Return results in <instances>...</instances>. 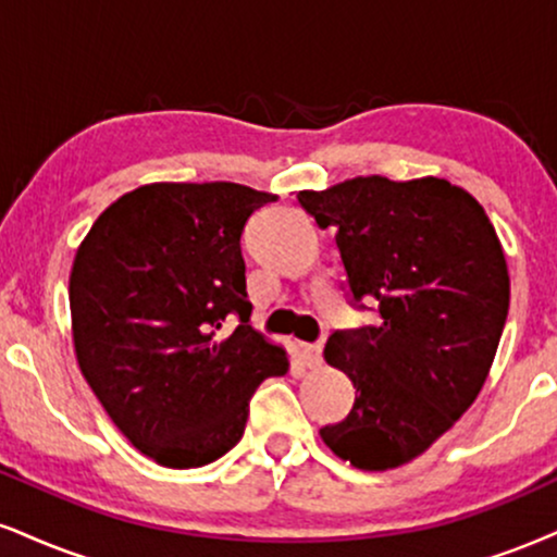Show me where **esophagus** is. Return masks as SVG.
<instances>
[{"label": "esophagus", "mask_w": 557, "mask_h": 557, "mask_svg": "<svg viewBox=\"0 0 557 557\" xmlns=\"http://www.w3.org/2000/svg\"><path fill=\"white\" fill-rule=\"evenodd\" d=\"M321 350H324V345H321V343L306 345V363H308V368H319L321 366Z\"/></svg>", "instance_id": "esophagus-1"}]
</instances>
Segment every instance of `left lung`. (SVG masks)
<instances>
[{"instance_id": "1", "label": "left lung", "mask_w": 557, "mask_h": 557, "mask_svg": "<svg viewBox=\"0 0 557 557\" xmlns=\"http://www.w3.org/2000/svg\"><path fill=\"white\" fill-rule=\"evenodd\" d=\"M298 202L337 227L352 304L371 296L381 313L324 347L355 405L321 441L358 470H394L457 423L491 373L511 296L504 246L478 199L446 178L358 176Z\"/></svg>"}]
</instances>
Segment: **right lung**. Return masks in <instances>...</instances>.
<instances>
[{
	"mask_svg": "<svg viewBox=\"0 0 557 557\" xmlns=\"http://www.w3.org/2000/svg\"><path fill=\"white\" fill-rule=\"evenodd\" d=\"M274 199L231 181L147 184L106 207L75 253L79 371L132 446L171 470L231 451L251 394L290 368L251 330L240 253L246 220Z\"/></svg>",
	"mask_w": 557,
	"mask_h": 557,
	"instance_id": "add662e5",
	"label": "right lung"
}]
</instances>
